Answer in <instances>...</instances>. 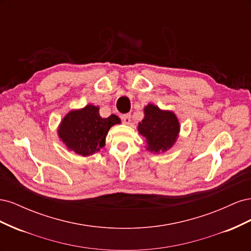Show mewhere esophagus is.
Returning <instances> with one entry per match:
<instances>
[{"instance_id": "obj_1", "label": "esophagus", "mask_w": 251, "mask_h": 251, "mask_svg": "<svg viewBox=\"0 0 251 251\" xmlns=\"http://www.w3.org/2000/svg\"><path fill=\"white\" fill-rule=\"evenodd\" d=\"M121 119H123V123L125 125H130V123H131V115H130V114H126V115L121 116Z\"/></svg>"}]
</instances>
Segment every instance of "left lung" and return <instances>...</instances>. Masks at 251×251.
Here are the masks:
<instances>
[{
	"label": "left lung",
	"mask_w": 251,
	"mask_h": 251,
	"mask_svg": "<svg viewBox=\"0 0 251 251\" xmlns=\"http://www.w3.org/2000/svg\"><path fill=\"white\" fill-rule=\"evenodd\" d=\"M144 117L138 124V132L146 139L147 151L162 154L173 148L180 133V123L173 111L161 110L153 103L143 109Z\"/></svg>",
	"instance_id": "obj_1"
}]
</instances>
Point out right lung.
<instances>
[{"instance_id": "add662e5", "label": "right lung", "mask_w": 251, "mask_h": 251, "mask_svg": "<svg viewBox=\"0 0 251 251\" xmlns=\"http://www.w3.org/2000/svg\"><path fill=\"white\" fill-rule=\"evenodd\" d=\"M120 118L114 114L108 118H102L100 115V107L90 103L68 113L60 121L57 135L68 150L88 157L105 146L109 130L113 126L120 124Z\"/></svg>"}]
</instances>
